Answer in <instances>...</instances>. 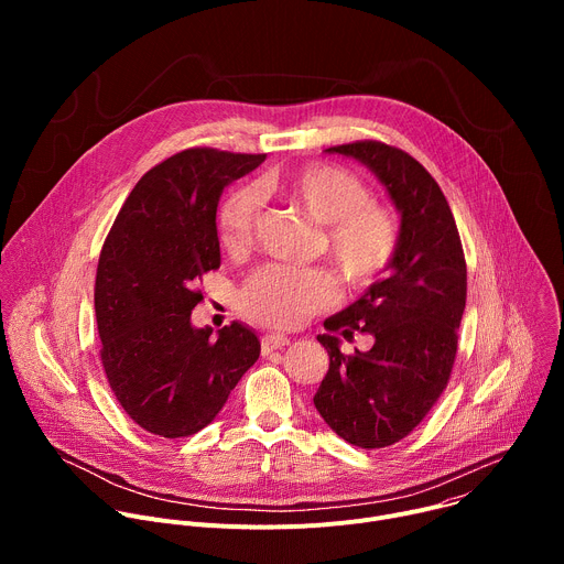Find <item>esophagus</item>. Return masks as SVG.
I'll use <instances>...</instances> for the list:
<instances>
[{
	"mask_svg": "<svg viewBox=\"0 0 564 564\" xmlns=\"http://www.w3.org/2000/svg\"><path fill=\"white\" fill-rule=\"evenodd\" d=\"M288 344H290V339L285 335H265L261 339V350H263V355H270L272 350H279V348H283Z\"/></svg>",
	"mask_w": 564,
	"mask_h": 564,
	"instance_id": "esophagus-1",
	"label": "esophagus"
}]
</instances>
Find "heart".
<instances>
[{"instance_id": "1", "label": "heart", "mask_w": 564, "mask_h": 564, "mask_svg": "<svg viewBox=\"0 0 564 564\" xmlns=\"http://www.w3.org/2000/svg\"><path fill=\"white\" fill-rule=\"evenodd\" d=\"M259 192L281 198L321 223L318 250L350 290L370 288L392 263L399 248L394 212L370 198L368 185L346 167L312 163L292 172L268 174ZM252 185L231 189L218 209L220 246L246 252L263 218L261 196ZM337 281L318 268L268 263L254 270L238 292V307L270 328H292L314 312L333 305Z\"/></svg>"}]
</instances>
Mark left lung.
<instances>
[{
	"label": "left lung",
	"mask_w": 564,
	"mask_h": 564,
	"mask_svg": "<svg viewBox=\"0 0 564 564\" xmlns=\"http://www.w3.org/2000/svg\"><path fill=\"white\" fill-rule=\"evenodd\" d=\"M364 163L386 185L401 214L397 254L361 299L326 318L318 344L330 355L314 406L359 448L404 440L435 406L457 355L466 305V261L453 212L417 160L377 140L326 149ZM370 334V351L344 356L338 339Z\"/></svg>",
	"instance_id": "obj_1"
}]
</instances>
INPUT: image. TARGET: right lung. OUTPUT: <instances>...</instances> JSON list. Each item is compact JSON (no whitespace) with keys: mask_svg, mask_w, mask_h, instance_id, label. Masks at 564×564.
Returning a JSON list of instances; mask_svg holds the SVG:
<instances>
[{"mask_svg":"<svg viewBox=\"0 0 564 564\" xmlns=\"http://www.w3.org/2000/svg\"><path fill=\"white\" fill-rule=\"evenodd\" d=\"M265 153L185 149L131 189L105 240L96 274L100 359L124 413L167 440L205 429L261 355L238 321L194 328V281L220 268L216 209L223 189Z\"/></svg>","mask_w":564,"mask_h":564,"instance_id":"1","label":"right lung"}]
</instances>
